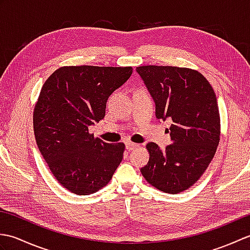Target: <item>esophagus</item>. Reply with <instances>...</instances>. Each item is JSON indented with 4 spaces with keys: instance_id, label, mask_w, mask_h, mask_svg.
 <instances>
[{
    "instance_id": "1",
    "label": "esophagus",
    "mask_w": 250,
    "mask_h": 250,
    "mask_svg": "<svg viewBox=\"0 0 250 250\" xmlns=\"http://www.w3.org/2000/svg\"><path fill=\"white\" fill-rule=\"evenodd\" d=\"M125 147H126V149H128V150H133V149H136V148L139 147V144H136V143H133V142H126Z\"/></svg>"
}]
</instances>
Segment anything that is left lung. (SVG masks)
<instances>
[{
	"mask_svg": "<svg viewBox=\"0 0 250 250\" xmlns=\"http://www.w3.org/2000/svg\"><path fill=\"white\" fill-rule=\"evenodd\" d=\"M156 103L158 119H172L167 129L172 144L160 149L148 143L149 161L141 168L153 187L176 194L193 186L203 175L220 141L217 98L208 81L188 67L137 66Z\"/></svg>",
	"mask_w": 250,
	"mask_h": 250,
	"instance_id": "8db88e82",
	"label": "left lung"
}]
</instances>
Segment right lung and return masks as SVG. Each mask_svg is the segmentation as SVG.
<instances>
[{"mask_svg": "<svg viewBox=\"0 0 250 250\" xmlns=\"http://www.w3.org/2000/svg\"><path fill=\"white\" fill-rule=\"evenodd\" d=\"M131 66H62L42 87L33 111L37 147L55 178L71 192L88 195L109 183L125 144L89 133L106 102L130 78Z\"/></svg>", "mask_w": 250, "mask_h": 250, "instance_id": "1", "label": "right lung"}]
</instances>
